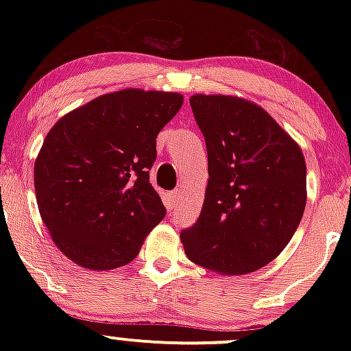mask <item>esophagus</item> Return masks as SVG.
I'll return each instance as SVG.
<instances>
[{"label": "esophagus", "mask_w": 351, "mask_h": 351, "mask_svg": "<svg viewBox=\"0 0 351 351\" xmlns=\"http://www.w3.org/2000/svg\"><path fill=\"white\" fill-rule=\"evenodd\" d=\"M181 195H183V193H181V189H175V191H171V199H173V203L178 204Z\"/></svg>", "instance_id": "34e87169"}]
</instances>
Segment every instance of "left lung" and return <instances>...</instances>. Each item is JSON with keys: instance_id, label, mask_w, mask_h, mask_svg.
Segmentation results:
<instances>
[{"instance_id": "left-lung-1", "label": "left lung", "mask_w": 351, "mask_h": 351, "mask_svg": "<svg viewBox=\"0 0 351 351\" xmlns=\"http://www.w3.org/2000/svg\"><path fill=\"white\" fill-rule=\"evenodd\" d=\"M208 150L201 215L181 231L188 259L219 274L254 272L284 251L307 203L300 147L264 108L229 95H193Z\"/></svg>"}]
</instances>
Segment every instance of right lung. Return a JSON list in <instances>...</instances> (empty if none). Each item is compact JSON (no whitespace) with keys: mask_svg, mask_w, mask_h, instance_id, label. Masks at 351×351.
Wrapping results in <instances>:
<instances>
[{"mask_svg":"<svg viewBox=\"0 0 351 351\" xmlns=\"http://www.w3.org/2000/svg\"><path fill=\"white\" fill-rule=\"evenodd\" d=\"M181 106L175 92L125 88L51 128L34 165L36 199L52 241L75 264H128L167 215L150 170L156 136Z\"/></svg>","mask_w":351,"mask_h":351,"instance_id":"1","label":"right lung"}]
</instances>
